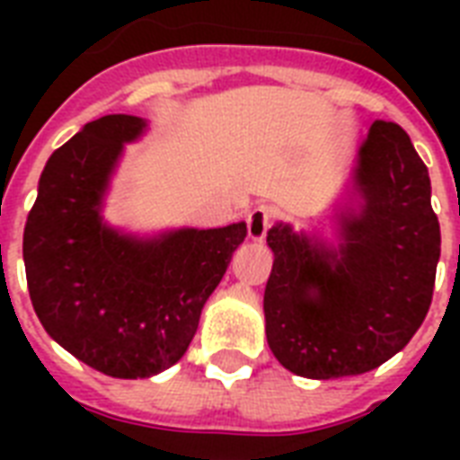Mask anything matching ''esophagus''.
Segmentation results:
<instances>
[{
	"mask_svg": "<svg viewBox=\"0 0 460 460\" xmlns=\"http://www.w3.org/2000/svg\"><path fill=\"white\" fill-rule=\"evenodd\" d=\"M274 219V209L270 205H258V208H252L245 217V226H248V238L252 241H262L270 229V224Z\"/></svg>",
	"mask_w": 460,
	"mask_h": 460,
	"instance_id": "1",
	"label": "esophagus"
}]
</instances>
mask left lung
I'll return each mask as SVG.
<instances>
[{
  "label": "left lung",
  "mask_w": 460,
  "mask_h": 460,
  "mask_svg": "<svg viewBox=\"0 0 460 460\" xmlns=\"http://www.w3.org/2000/svg\"><path fill=\"white\" fill-rule=\"evenodd\" d=\"M356 190L363 202L341 215L339 251L310 243L288 224L267 231V343L301 377L375 370L413 339L432 303L442 234L428 166L399 124L370 126Z\"/></svg>",
  "instance_id": "left-lung-1"
}]
</instances>
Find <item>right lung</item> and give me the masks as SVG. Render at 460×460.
<instances>
[{"instance_id": "1", "label": "right lung", "mask_w": 460, "mask_h": 460, "mask_svg": "<svg viewBox=\"0 0 460 460\" xmlns=\"http://www.w3.org/2000/svg\"><path fill=\"white\" fill-rule=\"evenodd\" d=\"M143 128V119L110 114L54 150L23 231L25 279L45 332L85 365L121 379L179 363L245 238L243 222L155 241L104 226L100 200L110 173Z\"/></svg>"}]
</instances>
